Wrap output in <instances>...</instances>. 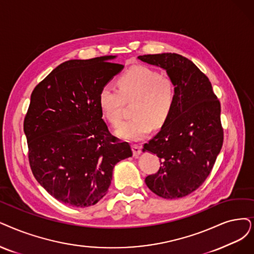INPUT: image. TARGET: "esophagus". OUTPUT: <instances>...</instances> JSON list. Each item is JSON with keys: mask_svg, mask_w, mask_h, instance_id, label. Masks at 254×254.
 I'll return each mask as SVG.
<instances>
[{"mask_svg": "<svg viewBox=\"0 0 254 254\" xmlns=\"http://www.w3.org/2000/svg\"><path fill=\"white\" fill-rule=\"evenodd\" d=\"M131 149H132V153H133L134 157H137L140 154L141 146L139 144H132L131 145Z\"/></svg>", "mask_w": 254, "mask_h": 254, "instance_id": "esophagus-1", "label": "esophagus"}]
</instances>
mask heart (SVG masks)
Here are the masks:
<instances>
[{"label": "heart", "mask_w": 254, "mask_h": 254, "mask_svg": "<svg viewBox=\"0 0 254 254\" xmlns=\"http://www.w3.org/2000/svg\"><path fill=\"white\" fill-rule=\"evenodd\" d=\"M118 90L104 86L98 96L103 118L110 125L119 126L124 102L134 100L132 119L117 130V135L126 140H138L150 132L153 125L159 128L173 110L176 90L173 80L147 66H134L117 79Z\"/></svg>", "instance_id": "heart-1"}]
</instances>
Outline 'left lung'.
Wrapping results in <instances>:
<instances>
[{
    "label": "left lung",
    "instance_id": "left-lung-1",
    "mask_svg": "<svg viewBox=\"0 0 254 254\" xmlns=\"http://www.w3.org/2000/svg\"><path fill=\"white\" fill-rule=\"evenodd\" d=\"M137 58L164 68L176 90L170 117L159 132L144 145L143 152L156 154L161 165L145 182L161 198H182L203 184L220 153L221 105L208 78L188 58L175 53Z\"/></svg>",
    "mask_w": 254,
    "mask_h": 254
}]
</instances>
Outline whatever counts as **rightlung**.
<instances>
[{
    "label": "right lung",
    "instance_id": "add662e5",
    "mask_svg": "<svg viewBox=\"0 0 254 254\" xmlns=\"http://www.w3.org/2000/svg\"><path fill=\"white\" fill-rule=\"evenodd\" d=\"M116 56L68 60L31 95L24 121L29 162L51 196L74 207L96 204L108 190L115 166L132 156L111 135L98 104L100 90L124 65Z\"/></svg>",
    "mask_w": 254,
    "mask_h": 254
}]
</instances>
